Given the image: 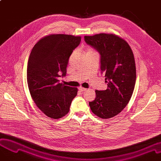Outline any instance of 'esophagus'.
<instances>
[{"instance_id": "34e87169", "label": "esophagus", "mask_w": 161, "mask_h": 161, "mask_svg": "<svg viewBox=\"0 0 161 161\" xmlns=\"http://www.w3.org/2000/svg\"><path fill=\"white\" fill-rule=\"evenodd\" d=\"M79 91H81V92H84V91H86V88H83V87H79Z\"/></svg>"}]
</instances>
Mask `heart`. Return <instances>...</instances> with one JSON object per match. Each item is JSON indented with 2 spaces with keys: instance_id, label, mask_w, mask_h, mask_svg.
Masks as SVG:
<instances>
[{
  "instance_id": "obj_1",
  "label": "heart",
  "mask_w": 161,
  "mask_h": 161,
  "mask_svg": "<svg viewBox=\"0 0 161 161\" xmlns=\"http://www.w3.org/2000/svg\"><path fill=\"white\" fill-rule=\"evenodd\" d=\"M92 51H93L91 49H88V50H87V52L86 53H88V52H92Z\"/></svg>"
}]
</instances>
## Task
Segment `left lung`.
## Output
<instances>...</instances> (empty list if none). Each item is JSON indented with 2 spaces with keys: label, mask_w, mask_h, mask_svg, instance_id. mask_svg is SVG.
I'll list each match as a JSON object with an SVG mask.
<instances>
[{
  "label": "left lung",
  "mask_w": 161,
  "mask_h": 161,
  "mask_svg": "<svg viewBox=\"0 0 161 161\" xmlns=\"http://www.w3.org/2000/svg\"><path fill=\"white\" fill-rule=\"evenodd\" d=\"M85 41L100 53L101 73L108 85L105 91H95L96 98L89 106L99 118H111L125 108L133 92L136 67L133 51L124 40L112 34L86 36Z\"/></svg>",
  "instance_id": "obj_1"
}]
</instances>
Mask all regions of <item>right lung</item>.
Instances as JSON below:
<instances>
[{"mask_svg": "<svg viewBox=\"0 0 161 161\" xmlns=\"http://www.w3.org/2000/svg\"><path fill=\"white\" fill-rule=\"evenodd\" d=\"M81 37L51 34L32 49L27 67V82L32 99L47 117L59 119L69 111L78 89L65 86L59 78L67 73L69 59Z\"/></svg>", "mask_w": 161, "mask_h": 161, "instance_id": "1", "label": "right lung"}]
</instances>
